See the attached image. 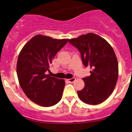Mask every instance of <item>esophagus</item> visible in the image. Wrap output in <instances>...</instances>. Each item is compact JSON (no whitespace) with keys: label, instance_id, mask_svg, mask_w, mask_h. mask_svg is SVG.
<instances>
[{"label":"esophagus","instance_id":"esophagus-1","mask_svg":"<svg viewBox=\"0 0 132 132\" xmlns=\"http://www.w3.org/2000/svg\"><path fill=\"white\" fill-rule=\"evenodd\" d=\"M75 80H76V78H72L71 79H67V81L69 83H72V82H75Z\"/></svg>","mask_w":132,"mask_h":132}]
</instances>
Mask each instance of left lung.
<instances>
[{"label":"left lung","mask_w":132,"mask_h":132,"mask_svg":"<svg viewBox=\"0 0 132 132\" xmlns=\"http://www.w3.org/2000/svg\"><path fill=\"white\" fill-rule=\"evenodd\" d=\"M68 42L79 51L84 66L92 69L90 75L82 79L84 87L78 91L79 97L87 104H101L112 93L119 76L117 59L112 47L105 39L92 33Z\"/></svg>","instance_id":"1"}]
</instances>
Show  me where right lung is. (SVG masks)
Returning <instances> with one entry per match:
<instances>
[{"label":"right lung","instance_id":"obj_1","mask_svg":"<svg viewBox=\"0 0 132 132\" xmlns=\"http://www.w3.org/2000/svg\"><path fill=\"white\" fill-rule=\"evenodd\" d=\"M68 40L37 35L20 52L16 63L20 86L25 95L39 105L51 107L61 99L64 80L51 77L46 71H50L54 56Z\"/></svg>","mask_w":132,"mask_h":132}]
</instances>
